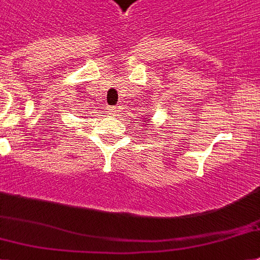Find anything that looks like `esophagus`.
Listing matches in <instances>:
<instances>
[{"instance_id": "34e87169", "label": "esophagus", "mask_w": 260, "mask_h": 260, "mask_svg": "<svg viewBox=\"0 0 260 260\" xmlns=\"http://www.w3.org/2000/svg\"><path fill=\"white\" fill-rule=\"evenodd\" d=\"M111 113H115V111H114V110H111Z\"/></svg>"}]
</instances>
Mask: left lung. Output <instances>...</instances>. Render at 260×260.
I'll return each instance as SVG.
<instances>
[{
  "mask_svg": "<svg viewBox=\"0 0 260 260\" xmlns=\"http://www.w3.org/2000/svg\"><path fill=\"white\" fill-rule=\"evenodd\" d=\"M145 125H146V123H145Z\"/></svg>",
  "mask_w": 260,
  "mask_h": 260,
  "instance_id": "8db88e82",
  "label": "left lung"
}]
</instances>
